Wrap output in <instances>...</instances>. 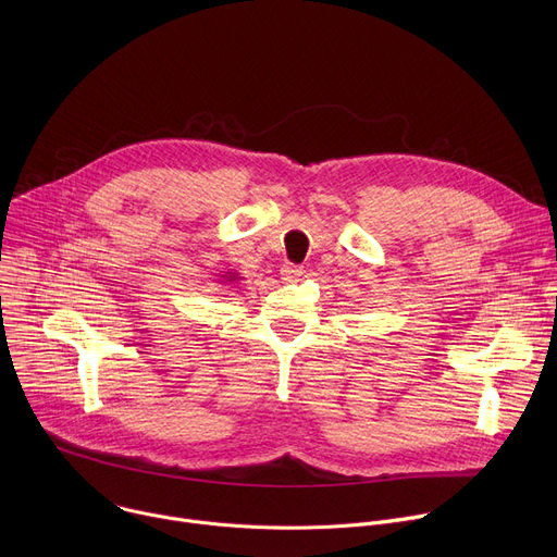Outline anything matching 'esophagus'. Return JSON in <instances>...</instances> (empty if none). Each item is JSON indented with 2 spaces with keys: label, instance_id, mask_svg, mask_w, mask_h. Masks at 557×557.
I'll list each match as a JSON object with an SVG mask.
<instances>
[{
  "label": "esophagus",
  "instance_id": "34e87169",
  "mask_svg": "<svg viewBox=\"0 0 557 557\" xmlns=\"http://www.w3.org/2000/svg\"><path fill=\"white\" fill-rule=\"evenodd\" d=\"M280 275H282V280H284V282L293 284V282L301 280V275H304V269H301V267H293V264H284V267L280 269Z\"/></svg>",
  "mask_w": 557,
  "mask_h": 557
}]
</instances>
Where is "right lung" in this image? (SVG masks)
Returning a JSON list of instances; mask_svg holds the SVG:
<instances>
[{"label": "right lung", "instance_id": "1", "mask_svg": "<svg viewBox=\"0 0 557 557\" xmlns=\"http://www.w3.org/2000/svg\"><path fill=\"white\" fill-rule=\"evenodd\" d=\"M222 280H224V284L226 282H235V280H240V275H237V273H226V275H220Z\"/></svg>", "mask_w": 557, "mask_h": 557}]
</instances>
